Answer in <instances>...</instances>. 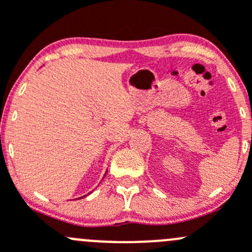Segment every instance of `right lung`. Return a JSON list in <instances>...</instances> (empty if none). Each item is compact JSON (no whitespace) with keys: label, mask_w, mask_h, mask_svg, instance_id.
I'll return each instance as SVG.
<instances>
[{"label":"right lung","mask_w":252,"mask_h":252,"mask_svg":"<svg viewBox=\"0 0 252 252\" xmlns=\"http://www.w3.org/2000/svg\"><path fill=\"white\" fill-rule=\"evenodd\" d=\"M85 196H86V195H85ZM83 197H84V196H83Z\"/></svg>","instance_id":"obj_1"}]
</instances>
